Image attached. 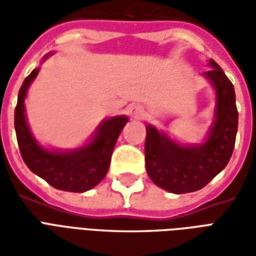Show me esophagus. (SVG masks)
Segmentation results:
<instances>
[{"label": "esophagus", "instance_id": "1", "mask_svg": "<svg viewBox=\"0 0 256 256\" xmlns=\"http://www.w3.org/2000/svg\"><path fill=\"white\" fill-rule=\"evenodd\" d=\"M128 111H130V115L134 118H142L144 116V108L138 104H133V106H128Z\"/></svg>", "mask_w": 256, "mask_h": 256}]
</instances>
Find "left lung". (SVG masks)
<instances>
[{
    "mask_svg": "<svg viewBox=\"0 0 256 256\" xmlns=\"http://www.w3.org/2000/svg\"><path fill=\"white\" fill-rule=\"evenodd\" d=\"M210 64L214 68L206 76L216 90V119L203 145H178L155 128L146 126L145 168L152 182L172 193L204 188L225 168L233 154L238 124L234 88L214 60Z\"/></svg>",
    "mask_w": 256,
    "mask_h": 256,
    "instance_id": "obj_1",
    "label": "left lung"
}]
</instances>
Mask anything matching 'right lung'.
Here are the masks:
<instances>
[{
    "instance_id": "1",
    "label": "right lung",
    "mask_w": 256,
    "mask_h": 256,
    "mask_svg": "<svg viewBox=\"0 0 256 256\" xmlns=\"http://www.w3.org/2000/svg\"><path fill=\"white\" fill-rule=\"evenodd\" d=\"M40 70L24 79L14 108V130L23 160L31 172L44 178L53 188L66 192H84L100 184L110 168L114 146L128 123L126 116L111 118L102 123L92 142L74 152H52L36 144L24 116L27 88Z\"/></svg>"
}]
</instances>
